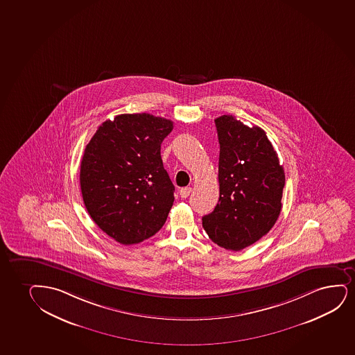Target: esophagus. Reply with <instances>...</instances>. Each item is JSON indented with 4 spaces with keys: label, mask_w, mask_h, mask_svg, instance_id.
Here are the masks:
<instances>
[{
    "label": "esophagus",
    "mask_w": 355,
    "mask_h": 355,
    "mask_svg": "<svg viewBox=\"0 0 355 355\" xmlns=\"http://www.w3.org/2000/svg\"><path fill=\"white\" fill-rule=\"evenodd\" d=\"M191 191H193V189L190 188V187H189V188L180 189V197H182V198H188L189 195H190V193H191Z\"/></svg>",
    "instance_id": "obj_1"
}]
</instances>
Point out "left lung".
<instances>
[{"mask_svg": "<svg viewBox=\"0 0 355 355\" xmlns=\"http://www.w3.org/2000/svg\"><path fill=\"white\" fill-rule=\"evenodd\" d=\"M219 137L218 205L202 218L215 244L239 251L266 236L280 215L285 171L267 134L223 114L215 119Z\"/></svg>", "mask_w": 355, "mask_h": 355, "instance_id": "obj_1", "label": "left lung"}]
</instances>
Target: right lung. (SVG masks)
Returning a JSON list of instances; mask_svg holds the SVG:
<instances>
[{
	"label": "right lung",
	"instance_id": "1",
	"mask_svg": "<svg viewBox=\"0 0 355 355\" xmlns=\"http://www.w3.org/2000/svg\"><path fill=\"white\" fill-rule=\"evenodd\" d=\"M172 129V121L153 114H119L103 123L85 148L83 203L101 231L121 244L148 239L166 221L175 187L160 147Z\"/></svg>",
	"mask_w": 355,
	"mask_h": 355
}]
</instances>
